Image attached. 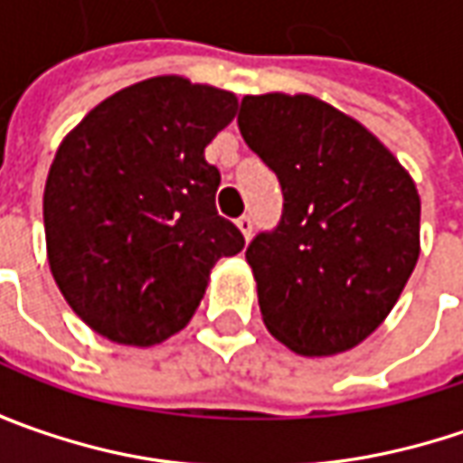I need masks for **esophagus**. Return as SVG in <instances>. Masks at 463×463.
<instances>
[{
	"instance_id": "obj_1",
	"label": "esophagus",
	"mask_w": 463,
	"mask_h": 463,
	"mask_svg": "<svg viewBox=\"0 0 463 463\" xmlns=\"http://www.w3.org/2000/svg\"><path fill=\"white\" fill-rule=\"evenodd\" d=\"M237 226H240V232L244 234V240H250V237H252V216L241 213L240 219H237Z\"/></svg>"
}]
</instances>
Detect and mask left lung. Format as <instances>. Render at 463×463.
<instances>
[{
  "mask_svg": "<svg viewBox=\"0 0 463 463\" xmlns=\"http://www.w3.org/2000/svg\"><path fill=\"white\" fill-rule=\"evenodd\" d=\"M237 123L283 190L280 222L244 255L262 322L298 355L345 353L415 270L418 187L368 128L311 95H247Z\"/></svg>",
  "mask_w": 463,
  "mask_h": 463,
  "instance_id": "1",
  "label": "left lung"
}]
</instances>
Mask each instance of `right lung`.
<instances>
[{"mask_svg": "<svg viewBox=\"0 0 463 463\" xmlns=\"http://www.w3.org/2000/svg\"><path fill=\"white\" fill-rule=\"evenodd\" d=\"M237 98L183 77H154L102 99L66 136L43 193L48 265L98 335L156 345L195 314L216 260L244 247L219 216L211 138Z\"/></svg>", "mask_w": 463, "mask_h": 463, "instance_id": "add662e5", "label": "right lung"}]
</instances>
